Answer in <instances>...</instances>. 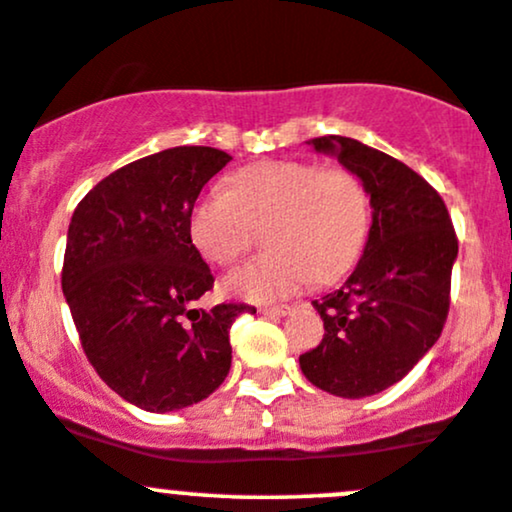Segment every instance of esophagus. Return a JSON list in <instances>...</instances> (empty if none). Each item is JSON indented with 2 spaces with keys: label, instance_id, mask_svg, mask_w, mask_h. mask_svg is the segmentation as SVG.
Wrapping results in <instances>:
<instances>
[{
  "label": "esophagus",
  "instance_id": "esophagus-1",
  "mask_svg": "<svg viewBox=\"0 0 512 512\" xmlns=\"http://www.w3.org/2000/svg\"><path fill=\"white\" fill-rule=\"evenodd\" d=\"M291 308L289 306H284V303H279V306H262L260 308V313L262 316H277V318H282V316H286V313H289Z\"/></svg>",
  "mask_w": 512,
  "mask_h": 512
}]
</instances>
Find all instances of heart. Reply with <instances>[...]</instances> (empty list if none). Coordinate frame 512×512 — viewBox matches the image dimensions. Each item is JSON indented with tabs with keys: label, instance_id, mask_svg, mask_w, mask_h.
<instances>
[{
	"label": "heart",
	"instance_id": "1",
	"mask_svg": "<svg viewBox=\"0 0 512 512\" xmlns=\"http://www.w3.org/2000/svg\"><path fill=\"white\" fill-rule=\"evenodd\" d=\"M272 250L223 279L230 296L272 301L313 277L333 282L352 267L369 228V199L357 174L303 160H265L230 177L228 189L204 194L192 209L196 250L228 267L265 228Z\"/></svg>",
	"mask_w": 512,
	"mask_h": 512
}]
</instances>
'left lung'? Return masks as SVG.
Returning <instances> with one entry per match:
<instances>
[{
    "label": "left lung",
    "mask_w": 512,
    "mask_h": 512,
    "mask_svg": "<svg viewBox=\"0 0 512 512\" xmlns=\"http://www.w3.org/2000/svg\"><path fill=\"white\" fill-rule=\"evenodd\" d=\"M308 145L357 174L372 226L355 272L313 301L325 335L299 357L301 372L333 396H374L401 381L440 338L457 235L442 196L396 157L342 136Z\"/></svg>",
    "instance_id": "8db88e82"
}]
</instances>
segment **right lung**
I'll return each mask as SVG.
<instances>
[{"label": "right lung", "mask_w": 512, "mask_h": 512, "mask_svg": "<svg viewBox=\"0 0 512 512\" xmlns=\"http://www.w3.org/2000/svg\"><path fill=\"white\" fill-rule=\"evenodd\" d=\"M233 160L204 145L140 157L101 179L67 228L63 294L84 355L121 398L170 413L209 398L230 369V325L245 303L194 301L213 286L192 243V209Z\"/></svg>", "instance_id": "obj_1"}]
</instances>
